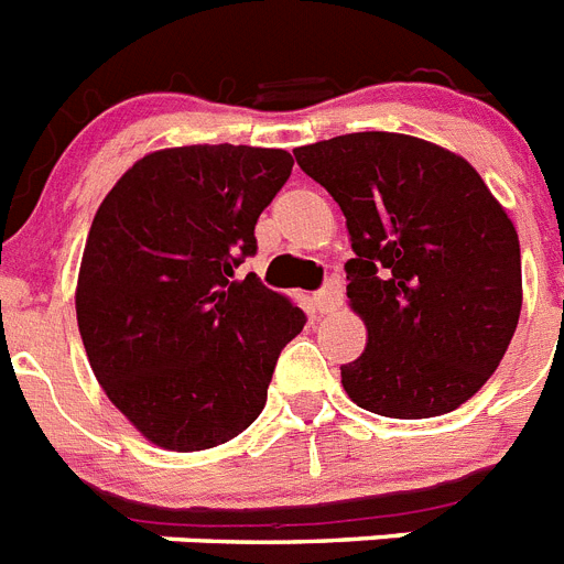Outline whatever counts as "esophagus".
Returning a JSON list of instances; mask_svg holds the SVG:
<instances>
[{
  "mask_svg": "<svg viewBox=\"0 0 564 564\" xmlns=\"http://www.w3.org/2000/svg\"><path fill=\"white\" fill-rule=\"evenodd\" d=\"M340 297H344V286H340L338 278H329V281L312 295V304H315V310H318L321 315H326V312L338 310Z\"/></svg>",
  "mask_w": 564,
  "mask_h": 564,
  "instance_id": "esophagus-1",
  "label": "esophagus"
}]
</instances>
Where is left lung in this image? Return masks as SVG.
I'll list each match as a JSON object with an SVG mask.
<instances>
[{
    "mask_svg": "<svg viewBox=\"0 0 564 564\" xmlns=\"http://www.w3.org/2000/svg\"><path fill=\"white\" fill-rule=\"evenodd\" d=\"M347 217V297L367 349L340 367L364 410L433 419L479 392L522 312L519 235L479 172L453 151L390 131L295 149Z\"/></svg>",
    "mask_w": 564,
    "mask_h": 564,
    "instance_id": "obj_1",
    "label": "left lung"
}]
</instances>
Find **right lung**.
<instances>
[{
	"mask_svg": "<svg viewBox=\"0 0 564 564\" xmlns=\"http://www.w3.org/2000/svg\"><path fill=\"white\" fill-rule=\"evenodd\" d=\"M292 174L281 149L183 145L137 160L94 215L77 324L111 404L151 444L209 451L267 404L304 310L238 267Z\"/></svg>",
	"mask_w": 564,
	"mask_h": 564,
	"instance_id": "1",
	"label": "right lung"
}]
</instances>
